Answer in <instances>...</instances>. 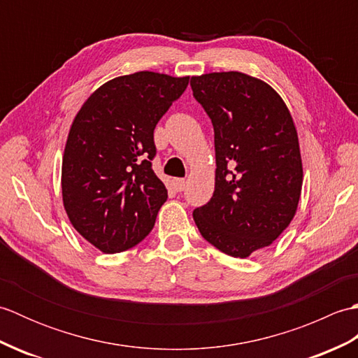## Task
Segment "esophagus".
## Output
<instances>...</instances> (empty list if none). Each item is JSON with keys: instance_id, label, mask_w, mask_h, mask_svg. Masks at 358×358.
<instances>
[{"instance_id": "esophagus-1", "label": "esophagus", "mask_w": 358, "mask_h": 358, "mask_svg": "<svg viewBox=\"0 0 358 358\" xmlns=\"http://www.w3.org/2000/svg\"><path fill=\"white\" fill-rule=\"evenodd\" d=\"M172 186H173V189H175V191H177V192L185 191L186 180H185V178H173V180H172Z\"/></svg>"}]
</instances>
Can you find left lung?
I'll list each match as a JSON object with an SVG mask.
<instances>
[{
  "label": "left lung",
  "instance_id": "obj_1",
  "mask_svg": "<svg viewBox=\"0 0 358 358\" xmlns=\"http://www.w3.org/2000/svg\"><path fill=\"white\" fill-rule=\"evenodd\" d=\"M195 100L209 115L215 143V191L194 210L203 238L246 258L269 246L299 206L303 166L299 136L281 96L241 72L192 77Z\"/></svg>",
  "mask_w": 358,
  "mask_h": 358
}]
</instances>
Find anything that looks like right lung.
Listing matches in <instances>:
<instances>
[{
  "instance_id": "right-lung-1",
  "label": "right lung",
  "mask_w": 358,
  "mask_h": 358,
  "mask_svg": "<svg viewBox=\"0 0 358 358\" xmlns=\"http://www.w3.org/2000/svg\"><path fill=\"white\" fill-rule=\"evenodd\" d=\"M189 77L135 72L104 83L81 106L67 136L62 191L81 237L106 254L148 237L167 191L152 159L154 129Z\"/></svg>"
}]
</instances>
